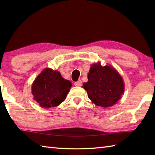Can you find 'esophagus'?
<instances>
[{
  "label": "esophagus",
  "mask_w": 155,
  "mask_h": 155,
  "mask_svg": "<svg viewBox=\"0 0 155 155\" xmlns=\"http://www.w3.org/2000/svg\"><path fill=\"white\" fill-rule=\"evenodd\" d=\"M81 84H82V81L80 80L77 81V82H75L74 83V85L76 87H80V86H81Z\"/></svg>",
  "instance_id": "1"
}]
</instances>
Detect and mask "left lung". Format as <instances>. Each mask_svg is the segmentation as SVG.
I'll list each match as a JSON object with an SVG mask.
<instances>
[{
    "label": "left lung",
    "instance_id": "8db88e82",
    "mask_svg": "<svg viewBox=\"0 0 155 155\" xmlns=\"http://www.w3.org/2000/svg\"><path fill=\"white\" fill-rule=\"evenodd\" d=\"M82 87L92 103L104 108L116 104L124 91V81L118 72L111 65L103 67L100 62L91 65L88 81Z\"/></svg>",
    "mask_w": 155,
    "mask_h": 155
}]
</instances>
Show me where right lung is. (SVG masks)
Here are the masks:
<instances>
[{
	"instance_id": "obj_1",
	"label": "right lung",
	"mask_w": 155,
	"mask_h": 155,
	"mask_svg": "<svg viewBox=\"0 0 155 155\" xmlns=\"http://www.w3.org/2000/svg\"><path fill=\"white\" fill-rule=\"evenodd\" d=\"M72 83L62 77L58 71L45 68L32 84L33 99L42 108L57 107L67 97Z\"/></svg>"
}]
</instances>
